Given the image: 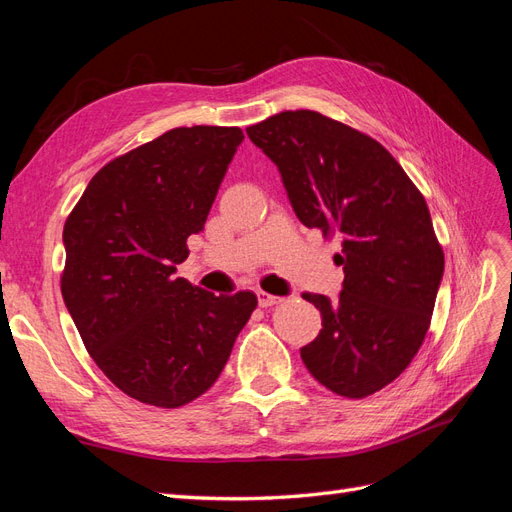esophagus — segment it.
I'll return each mask as SVG.
<instances>
[{"instance_id": "esophagus-1", "label": "esophagus", "mask_w": 512, "mask_h": 512, "mask_svg": "<svg viewBox=\"0 0 512 512\" xmlns=\"http://www.w3.org/2000/svg\"><path fill=\"white\" fill-rule=\"evenodd\" d=\"M277 303H282L280 297H273V294H269V292H258V305L260 307H271V305H277Z\"/></svg>"}]
</instances>
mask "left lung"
<instances>
[{
	"mask_svg": "<svg viewBox=\"0 0 512 512\" xmlns=\"http://www.w3.org/2000/svg\"><path fill=\"white\" fill-rule=\"evenodd\" d=\"M280 168L297 218L342 241L337 301L301 359L329 391L363 399L399 378L429 331L444 252L423 194L374 138L316 111H284L245 130Z\"/></svg>",
	"mask_w": 512,
	"mask_h": 512,
	"instance_id": "obj_1",
	"label": "left lung"
}]
</instances>
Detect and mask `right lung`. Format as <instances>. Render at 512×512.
Masks as SVG:
<instances>
[{
	"instance_id": "obj_1",
	"label": "right lung",
	"mask_w": 512,
	"mask_h": 512,
	"mask_svg": "<svg viewBox=\"0 0 512 512\" xmlns=\"http://www.w3.org/2000/svg\"><path fill=\"white\" fill-rule=\"evenodd\" d=\"M241 141L239 128L168 130L102 166L66 220L68 312L104 376L141 404L207 393L258 305L175 275Z\"/></svg>"
}]
</instances>
